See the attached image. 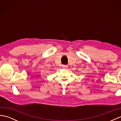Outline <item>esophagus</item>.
Instances as JSON below:
<instances>
[{
	"instance_id": "1",
	"label": "esophagus",
	"mask_w": 121,
	"mask_h": 121,
	"mask_svg": "<svg viewBox=\"0 0 121 121\" xmlns=\"http://www.w3.org/2000/svg\"><path fill=\"white\" fill-rule=\"evenodd\" d=\"M62 67L64 68H68V65H62Z\"/></svg>"
}]
</instances>
